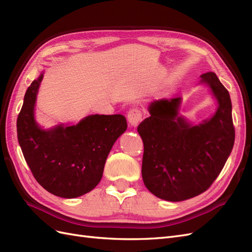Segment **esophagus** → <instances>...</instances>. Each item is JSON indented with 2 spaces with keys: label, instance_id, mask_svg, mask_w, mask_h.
<instances>
[{
  "label": "esophagus",
  "instance_id": "obj_1",
  "mask_svg": "<svg viewBox=\"0 0 252 252\" xmlns=\"http://www.w3.org/2000/svg\"><path fill=\"white\" fill-rule=\"evenodd\" d=\"M142 117H143V113L139 108H131L128 111V114H127L128 122L133 127H135L140 123L142 120Z\"/></svg>",
  "mask_w": 252,
  "mask_h": 252
}]
</instances>
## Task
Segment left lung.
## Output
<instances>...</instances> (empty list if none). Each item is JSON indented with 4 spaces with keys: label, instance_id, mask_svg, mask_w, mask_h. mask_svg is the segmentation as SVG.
Listing matches in <instances>:
<instances>
[{
    "label": "left lung",
    "instance_id": "left-lung-1",
    "mask_svg": "<svg viewBox=\"0 0 252 252\" xmlns=\"http://www.w3.org/2000/svg\"><path fill=\"white\" fill-rule=\"evenodd\" d=\"M201 78L219 103L210 120L197 126L188 124L178 116L181 97H174L152 102L150 117L138 126L144 144V184L162 200L180 202L205 192L233 148L235 131L229 93L216 73H204Z\"/></svg>",
    "mask_w": 252,
    "mask_h": 252
}]
</instances>
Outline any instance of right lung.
Returning <instances> with one entry per match:
<instances>
[{"label": "right lung", "instance_id": "1", "mask_svg": "<svg viewBox=\"0 0 252 252\" xmlns=\"http://www.w3.org/2000/svg\"><path fill=\"white\" fill-rule=\"evenodd\" d=\"M42 79L43 74L26 90L17 120L19 144L36 182L52 194L72 199L101 181L106 158L127 122L122 114H94L77 125L43 130L33 117Z\"/></svg>", "mask_w": 252, "mask_h": 252}]
</instances>
